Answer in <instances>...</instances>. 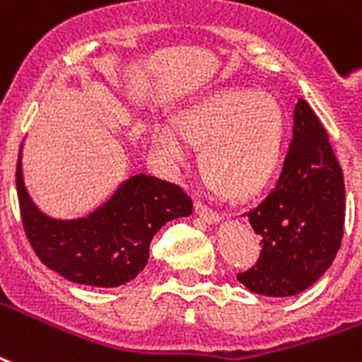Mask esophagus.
I'll return each mask as SVG.
<instances>
[{
    "label": "esophagus",
    "instance_id": "1",
    "mask_svg": "<svg viewBox=\"0 0 362 362\" xmlns=\"http://www.w3.org/2000/svg\"><path fill=\"white\" fill-rule=\"evenodd\" d=\"M195 213H197V216H199V218H203V221L207 222V224H218V222L222 221V216L218 215L216 211L209 209L207 205L202 202L195 203Z\"/></svg>",
    "mask_w": 362,
    "mask_h": 362
}]
</instances>
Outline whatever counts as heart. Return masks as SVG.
Here are the masks:
<instances>
[{
    "label": "heart",
    "instance_id": "obj_1",
    "mask_svg": "<svg viewBox=\"0 0 362 362\" xmlns=\"http://www.w3.org/2000/svg\"><path fill=\"white\" fill-rule=\"evenodd\" d=\"M288 122L269 93L222 90L184 109L174 124H159L155 144L168 163L188 165L202 149V170L221 194L251 197L276 176L286 151Z\"/></svg>",
    "mask_w": 362,
    "mask_h": 362
}]
</instances>
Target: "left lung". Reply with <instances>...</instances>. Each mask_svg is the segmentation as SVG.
<instances>
[{"mask_svg": "<svg viewBox=\"0 0 362 362\" xmlns=\"http://www.w3.org/2000/svg\"><path fill=\"white\" fill-rule=\"evenodd\" d=\"M245 216L263 238L257 264L238 274L253 293L297 296L338 255L345 222L344 173L305 99L293 111V140L276 188Z\"/></svg>", "mask_w": 362, "mask_h": 362, "instance_id": "left-lung-1", "label": "left lung"}]
</instances>
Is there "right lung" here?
<instances>
[{"label":"right lung","mask_w":362,"mask_h":362,"mask_svg":"<svg viewBox=\"0 0 362 362\" xmlns=\"http://www.w3.org/2000/svg\"><path fill=\"white\" fill-rule=\"evenodd\" d=\"M21 155L23 151H18L17 195L26 238L40 261L71 282L95 288L130 282L146 269L153 235L168 221L194 211L188 194L176 184L134 174L88 216L52 218L26 192Z\"/></svg>","instance_id":"add662e5"}]
</instances>
